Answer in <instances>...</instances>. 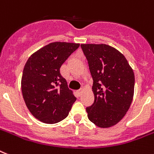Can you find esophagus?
<instances>
[{"label":"esophagus","instance_id":"obj_1","mask_svg":"<svg viewBox=\"0 0 154 154\" xmlns=\"http://www.w3.org/2000/svg\"><path fill=\"white\" fill-rule=\"evenodd\" d=\"M77 93H78V95H81V94L83 93V89H79V90H77Z\"/></svg>","mask_w":154,"mask_h":154}]
</instances>
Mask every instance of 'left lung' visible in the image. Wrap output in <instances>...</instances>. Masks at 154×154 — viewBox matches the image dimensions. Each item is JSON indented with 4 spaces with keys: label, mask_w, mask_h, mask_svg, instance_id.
<instances>
[{
    "label": "left lung",
    "mask_w": 154,
    "mask_h": 154,
    "mask_svg": "<svg viewBox=\"0 0 154 154\" xmlns=\"http://www.w3.org/2000/svg\"><path fill=\"white\" fill-rule=\"evenodd\" d=\"M93 79L94 103L86 111L90 121L103 128L117 125L132 102L135 75L126 58L109 45H81Z\"/></svg>",
    "instance_id": "obj_1"
}]
</instances>
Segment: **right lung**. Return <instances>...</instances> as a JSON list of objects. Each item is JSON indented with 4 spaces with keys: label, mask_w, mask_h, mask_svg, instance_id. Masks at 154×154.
<instances>
[{
    "label": "right lung",
    "mask_w": 154,
    "mask_h": 154,
    "mask_svg": "<svg viewBox=\"0 0 154 154\" xmlns=\"http://www.w3.org/2000/svg\"><path fill=\"white\" fill-rule=\"evenodd\" d=\"M79 46L50 43L31 55L26 63L21 81L23 99L32 115L43 123L63 121L77 99L60 74V67Z\"/></svg>",
    "instance_id": "right-lung-1"
}]
</instances>
